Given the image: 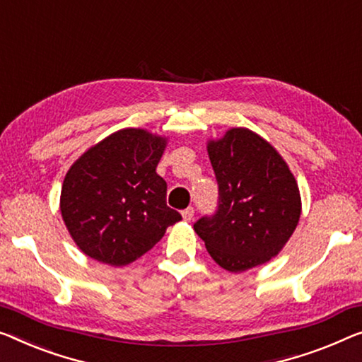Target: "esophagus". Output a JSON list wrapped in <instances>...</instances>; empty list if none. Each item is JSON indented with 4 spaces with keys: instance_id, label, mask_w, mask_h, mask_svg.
<instances>
[{
    "instance_id": "1",
    "label": "esophagus",
    "mask_w": 362,
    "mask_h": 362,
    "mask_svg": "<svg viewBox=\"0 0 362 362\" xmlns=\"http://www.w3.org/2000/svg\"><path fill=\"white\" fill-rule=\"evenodd\" d=\"M193 213H195V209H193V208H187V209H183V211H182V218H183V221H192V219H193Z\"/></svg>"
}]
</instances>
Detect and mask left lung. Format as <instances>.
Returning <instances> with one entry per match:
<instances>
[{"mask_svg": "<svg viewBox=\"0 0 362 362\" xmlns=\"http://www.w3.org/2000/svg\"><path fill=\"white\" fill-rule=\"evenodd\" d=\"M219 185V208L193 229L221 268L242 273L283 250L299 223L298 182L281 154L249 128H229L208 139Z\"/></svg>", "mask_w": 362, "mask_h": 362, "instance_id": "1", "label": "left lung"}]
</instances>
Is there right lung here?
<instances>
[{
	"mask_svg": "<svg viewBox=\"0 0 362 362\" xmlns=\"http://www.w3.org/2000/svg\"><path fill=\"white\" fill-rule=\"evenodd\" d=\"M167 138L144 128L109 134L74 160L63 180L60 211L79 250L110 267L138 260L182 216L167 206L158 167Z\"/></svg>",
	"mask_w": 362,
	"mask_h": 362,
	"instance_id": "right-lung-1",
	"label": "right lung"
}]
</instances>
